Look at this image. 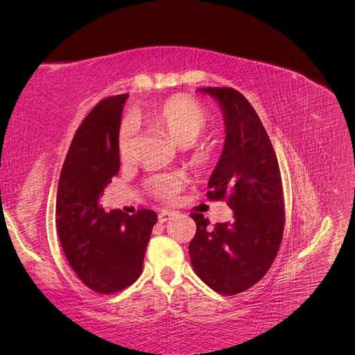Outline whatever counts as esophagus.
<instances>
[{
    "label": "esophagus",
    "instance_id": "34e87169",
    "mask_svg": "<svg viewBox=\"0 0 355 355\" xmlns=\"http://www.w3.org/2000/svg\"><path fill=\"white\" fill-rule=\"evenodd\" d=\"M171 216H175V211H171V210H161V211L158 213V222H159V223H164V222L170 220Z\"/></svg>",
    "mask_w": 355,
    "mask_h": 355
}]
</instances>
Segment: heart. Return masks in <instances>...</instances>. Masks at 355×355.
Segmentation results:
<instances>
[{
    "instance_id": "1",
    "label": "heart",
    "mask_w": 355,
    "mask_h": 355,
    "mask_svg": "<svg viewBox=\"0 0 355 355\" xmlns=\"http://www.w3.org/2000/svg\"><path fill=\"white\" fill-rule=\"evenodd\" d=\"M144 118L157 128L164 130L179 145H189L206 130L210 116L206 108L188 96H173L164 102L153 105ZM133 145V124L124 121L118 130V154L121 159H127L132 155ZM196 157L200 161L210 158V148H196ZM185 178L179 173H159L146 180L148 189L158 198L173 200L178 192L184 188Z\"/></svg>"
}]
</instances>
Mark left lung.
<instances>
[{"mask_svg":"<svg viewBox=\"0 0 355 355\" xmlns=\"http://www.w3.org/2000/svg\"><path fill=\"white\" fill-rule=\"evenodd\" d=\"M225 118V145L209 179V200H227L234 218L210 227L191 213L197 232L189 243L196 274L214 292L237 295L270 270L284 230L280 167L262 121L244 96L231 87H204Z\"/></svg>","mask_w":355,"mask_h":355,"instance_id":"1","label":"left lung"}]
</instances>
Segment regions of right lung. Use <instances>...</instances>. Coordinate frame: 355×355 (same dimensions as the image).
<instances>
[{
	"mask_svg": "<svg viewBox=\"0 0 355 355\" xmlns=\"http://www.w3.org/2000/svg\"><path fill=\"white\" fill-rule=\"evenodd\" d=\"M127 98H106L84 118L63 163L56 197V228L67 259L80 280L102 295L137 280L158 219L149 209L128 216L120 209L105 211L99 202L120 171L116 139Z\"/></svg>",
	"mask_w": 355,
	"mask_h": 355,
	"instance_id": "right-lung-1",
	"label": "right lung"
}]
</instances>
